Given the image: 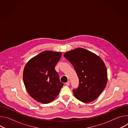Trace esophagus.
<instances>
[{
    "mask_svg": "<svg viewBox=\"0 0 128 128\" xmlns=\"http://www.w3.org/2000/svg\"><path fill=\"white\" fill-rule=\"evenodd\" d=\"M66 85L67 86H69L70 85V82H67L66 83Z\"/></svg>",
    "mask_w": 128,
    "mask_h": 128,
    "instance_id": "obj_1",
    "label": "esophagus"
}]
</instances>
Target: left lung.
Returning a JSON list of instances; mask_svg holds the SVG:
<instances>
[{
  "instance_id": "left-lung-1",
  "label": "left lung",
  "mask_w": 128,
  "mask_h": 128,
  "mask_svg": "<svg viewBox=\"0 0 128 128\" xmlns=\"http://www.w3.org/2000/svg\"><path fill=\"white\" fill-rule=\"evenodd\" d=\"M64 56L74 67L79 78V86L73 90L75 97L84 103L95 100L107 82V71L103 61L83 48L68 51Z\"/></svg>"
}]
</instances>
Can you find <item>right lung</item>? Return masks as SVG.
<instances>
[{
  "mask_svg": "<svg viewBox=\"0 0 128 128\" xmlns=\"http://www.w3.org/2000/svg\"><path fill=\"white\" fill-rule=\"evenodd\" d=\"M62 53L44 51L31 58L23 71V82L30 96L39 102H51L59 95L63 86L54 67Z\"/></svg>",
  "mask_w": 128,
  "mask_h": 128,
  "instance_id": "1",
  "label": "right lung"
}]
</instances>
